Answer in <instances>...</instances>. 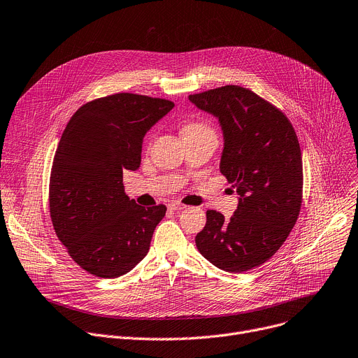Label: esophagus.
Here are the masks:
<instances>
[{
	"label": "esophagus",
	"instance_id": "1",
	"mask_svg": "<svg viewBox=\"0 0 358 358\" xmlns=\"http://www.w3.org/2000/svg\"><path fill=\"white\" fill-rule=\"evenodd\" d=\"M187 206H185V205H182V203H179V202H172V203H169V209L171 210H173V212H176V210H183V209H186Z\"/></svg>",
	"mask_w": 358,
	"mask_h": 358
}]
</instances>
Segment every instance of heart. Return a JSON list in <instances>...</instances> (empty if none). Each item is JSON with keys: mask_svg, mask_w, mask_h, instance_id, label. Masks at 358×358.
<instances>
[{"mask_svg": "<svg viewBox=\"0 0 358 358\" xmlns=\"http://www.w3.org/2000/svg\"><path fill=\"white\" fill-rule=\"evenodd\" d=\"M202 130H210V129L203 123H189L183 127L182 131H202Z\"/></svg>", "mask_w": 358, "mask_h": 358, "instance_id": "obj_1", "label": "heart"}]
</instances>
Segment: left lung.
<instances>
[{
	"label": "left lung",
	"instance_id": "1",
	"mask_svg": "<svg viewBox=\"0 0 358 358\" xmlns=\"http://www.w3.org/2000/svg\"><path fill=\"white\" fill-rule=\"evenodd\" d=\"M189 101L217 119L224 136L219 171L238 194L229 219L206 212L196 248L219 269L250 271L281 248L299 215L302 157L295 130L277 107L239 86L190 94Z\"/></svg>",
	"mask_w": 358,
	"mask_h": 358
}]
</instances>
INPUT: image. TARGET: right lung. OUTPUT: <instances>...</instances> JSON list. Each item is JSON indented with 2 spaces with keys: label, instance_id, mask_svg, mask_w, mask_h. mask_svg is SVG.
Wrapping results in <instances>:
<instances>
[{
  "label": "right lung",
  "instance_id": "obj_1",
  "mask_svg": "<svg viewBox=\"0 0 358 358\" xmlns=\"http://www.w3.org/2000/svg\"><path fill=\"white\" fill-rule=\"evenodd\" d=\"M175 104L119 93L81 106L54 155L50 215L70 257L89 273L117 278L149 252L166 206L130 199L123 172L137 171L146 133Z\"/></svg>",
  "mask_w": 358,
  "mask_h": 358
}]
</instances>
